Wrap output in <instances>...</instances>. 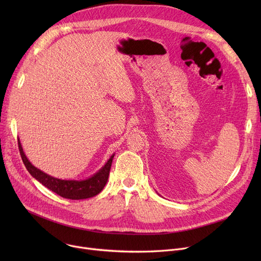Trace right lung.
Segmentation results:
<instances>
[{
	"mask_svg": "<svg viewBox=\"0 0 261 261\" xmlns=\"http://www.w3.org/2000/svg\"><path fill=\"white\" fill-rule=\"evenodd\" d=\"M18 145H19L20 154L24 165L35 179L38 180L45 187H47L49 190L54 191L55 194L59 195L62 198L72 199V200L88 199L98 195L107 184L110 169H111L112 161L114 158V155L110 158V160L107 162L106 165L97 173L91 176L90 179H87L84 181H65V180H60V179H56V177H53L44 173L43 171H41L40 169L36 168L35 166H33L30 163V161L25 156L19 140H18Z\"/></svg>",
	"mask_w": 261,
	"mask_h": 261,
	"instance_id": "add662e5",
	"label": "right lung"
}]
</instances>
